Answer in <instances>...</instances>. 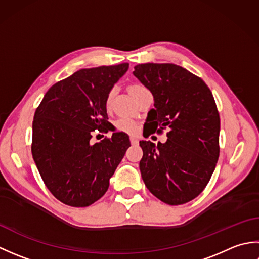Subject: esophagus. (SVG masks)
<instances>
[{
    "instance_id": "obj_1",
    "label": "esophagus",
    "mask_w": 259,
    "mask_h": 259,
    "mask_svg": "<svg viewBox=\"0 0 259 259\" xmlns=\"http://www.w3.org/2000/svg\"><path fill=\"white\" fill-rule=\"evenodd\" d=\"M130 142L133 145H138L139 144V140H138V138H137V137H135V136H131L130 137Z\"/></svg>"
}]
</instances>
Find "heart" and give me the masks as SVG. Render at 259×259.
I'll return each mask as SVG.
<instances>
[{
  "label": "heart",
  "mask_w": 259,
  "mask_h": 259,
  "mask_svg": "<svg viewBox=\"0 0 259 259\" xmlns=\"http://www.w3.org/2000/svg\"><path fill=\"white\" fill-rule=\"evenodd\" d=\"M138 87H140V85H138V84L131 85L130 89H129L130 92L134 91V90L136 89V88H138ZM114 92H115V90L112 89L111 91H110V92L108 93L107 99H106L107 106H110V103H111L112 99H113V96H114ZM115 124H117V128H118L119 130L124 131V133H128V134H135L136 130H137L136 123L134 122L133 120L129 119V118H120V119L117 121V123H115Z\"/></svg>",
  "instance_id": "obj_1"
}]
</instances>
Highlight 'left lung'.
<instances>
[{
    "mask_svg": "<svg viewBox=\"0 0 259 259\" xmlns=\"http://www.w3.org/2000/svg\"><path fill=\"white\" fill-rule=\"evenodd\" d=\"M134 75L155 100L148 128L170 129L164 144L140 141L142 180L158 199L183 205L205 189L216 168L221 131L216 102L205 82L177 64H138Z\"/></svg>",
    "mask_w": 259,
    "mask_h": 259,
    "instance_id": "obj_1",
    "label": "left lung"
}]
</instances>
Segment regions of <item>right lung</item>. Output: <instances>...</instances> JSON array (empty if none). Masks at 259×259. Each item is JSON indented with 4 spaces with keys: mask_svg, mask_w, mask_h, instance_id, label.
I'll return each instance as SVG.
<instances>
[{
    "mask_svg": "<svg viewBox=\"0 0 259 259\" xmlns=\"http://www.w3.org/2000/svg\"><path fill=\"white\" fill-rule=\"evenodd\" d=\"M129 63L81 69L53 84L32 124V156L51 194L72 207L92 205L130 147L129 136L114 133L92 145V131L110 130L106 99Z\"/></svg>",
    "mask_w": 259,
    "mask_h": 259,
    "instance_id": "1",
    "label": "right lung"
}]
</instances>
